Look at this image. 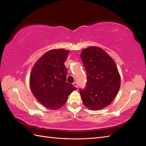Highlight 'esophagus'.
<instances>
[{
	"instance_id": "obj_1",
	"label": "esophagus",
	"mask_w": 146,
	"mask_h": 146,
	"mask_svg": "<svg viewBox=\"0 0 146 146\" xmlns=\"http://www.w3.org/2000/svg\"><path fill=\"white\" fill-rule=\"evenodd\" d=\"M73 85L75 87H77V82H74L73 83Z\"/></svg>"
}]
</instances>
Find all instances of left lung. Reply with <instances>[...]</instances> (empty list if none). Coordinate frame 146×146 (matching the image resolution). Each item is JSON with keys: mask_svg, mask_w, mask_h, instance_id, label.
Segmentation results:
<instances>
[{"mask_svg": "<svg viewBox=\"0 0 146 146\" xmlns=\"http://www.w3.org/2000/svg\"><path fill=\"white\" fill-rule=\"evenodd\" d=\"M81 59L87 74L85 89H80L83 103L91 110L107 107L117 95L121 78L114 61L102 48L83 49Z\"/></svg>", "mask_w": 146, "mask_h": 146, "instance_id": "1", "label": "left lung"}]
</instances>
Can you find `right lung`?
Segmentation results:
<instances>
[{
    "label": "right lung",
    "instance_id": "obj_1",
    "mask_svg": "<svg viewBox=\"0 0 146 146\" xmlns=\"http://www.w3.org/2000/svg\"><path fill=\"white\" fill-rule=\"evenodd\" d=\"M69 54L64 49L48 51L37 61L31 72L32 93L48 109L61 108L66 103L68 96L76 90L66 82L68 69L64 63Z\"/></svg>",
    "mask_w": 146,
    "mask_h": 146
}]
</instances>
